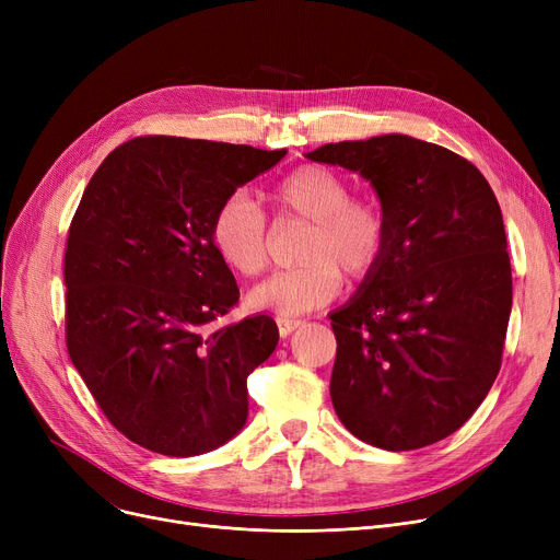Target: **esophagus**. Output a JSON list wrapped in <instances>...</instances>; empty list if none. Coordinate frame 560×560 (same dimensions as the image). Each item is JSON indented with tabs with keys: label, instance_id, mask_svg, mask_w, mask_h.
I'll return each instance as SVG.
<instances>
[{
	"label": "esophagus",
	"instance_id": "1",
	"mask_svg": "<svg viewBox=\"0 0 560 560\" xmlns=\"http://www.w3.org/2000/svg\"><path fill=\"white\" fill-rule=\"evenodd\" d=\"M277 327H279V336L288 338L292 331L302 327V319L295 317H277Z\"/></svg>",
	"mask_w": 560,
	"mask_h": 560
}]
</instances>
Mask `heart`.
<instances>
[{
	"mask_svg": "<svg viewBox=\"0 0 560 560\" xmlns=\"http://www.w3.org/2000/svg\"><path fill=\"white\" fill-rule=\"evenodd\" d=\"M272 199L281 220H300L308 231L300 247L302 265L281 270L249 292V304L279 315H302L327 306L349 279L365 281L388 249V218L370 195H351L340 172L306 163L275 186ZM218 256L243 277H256L270 260V222L243 190L226 195L211 220Z\"/></svg>",
	"mask_w": 560,
	"mask_h": 560,
	"instance_id": "obj_1",
	"label": "heart"
}]
</instances>
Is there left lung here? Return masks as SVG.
I'll use <instances>...</instances> for the list:
<instances>
[{"mask_svg":"<svg viewBox=\"0 0 560 560\" xmlns=\"http://www.w3.org/2000/svg\"><path fill=\"white\" fill-rule=\"evenodd\" d=\"M361 172L388 218V249L331 313V401L363 443L410 452L472 418L502 368L513 304L499 201L447 147L390 133L306 154Z\"/></svg>","mask_w":560,"mask_h":560,"instance_id":"8db88e82","label":"left lung"}]
</instances>
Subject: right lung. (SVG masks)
Wrapping results in <instances>:
<instances>
[{
	"instance_id": "right-lung-1",
	"label": "right lung",
	"mask_w": 560,
	"mask_h": 560,
	"mask_svg": "<svg viewBox=\"0 0 560 560\" xmlns=\"http://www.w3.org/2000/svg\"><path fill=\"white\" fill-rule=\"evenodd\" d=\"M285 150L138 136L104 159L70 222L66 345L106 420L163 456L211 452L247 420V376L279 329L268 315L213 329L238 304L211 243L220 201Z\"/></svg>"
}]
</instances>
